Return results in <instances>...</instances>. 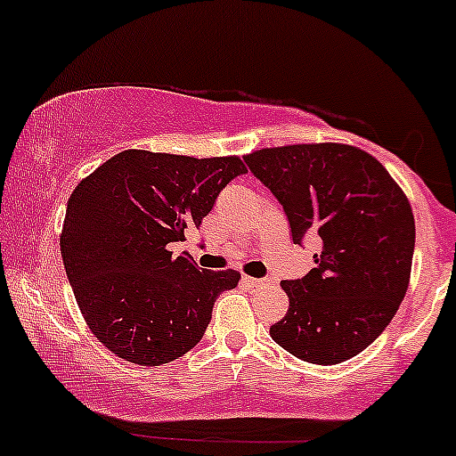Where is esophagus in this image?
I'll return each mask as SVG.
<instances>
[{
	"instance_id": "obj_1",
	"label": "esophagus",
	"mask_w": 456,
	"mask_h": 456,
	"mask_svg": "<svg viewBox=\"0 0 456 456\" xmlns=\"http://www.w3.org/2000/svg\"><path fill=\"white\" fill-rule=\"evenodd\" d=\"M242 281H244L248 287H264V285H265V279H253V276H244Z\"/></svg>"
}]
</instances>
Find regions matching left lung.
<instances>
[{
  "mask_svg": "<svg viewBox=\"0 0 456 456\" xmlns=\"http://www.w3.org/2000/svg\"><path fill=\"white\" fill-rule=\"evenodd\" d=\"M279 199L294 244L315 235V268L282 281L289 311L272 341L313 364L358 355L392 322L410 285L411 206L379 160L354 145L300 143L244 156Z\"/></svg>",
  "mask_w": 456,
  "mask_h": 456,
  "instance_id": "8db88e82",
  "label": "left lung"
}]
</instances>
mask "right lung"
<instances>
[{"mask_svg":"<svg viewBox=\"0 0 456 456\" xmlns=\"http://www.w3.org/2000/svg\"><path fill=\"white\" fill-rule=\"evenodd\" d=\"M246 174L238 156L191 159L126 150L78 182L60 248L94 337L128 362H174L201 341L235 270L197 268L171 242L201 224L218 192Z\"/></svg>","mask_w":456,"mask_h":456,"instance_id":"right-lung-1","label":"right lung"}]
</instances>
